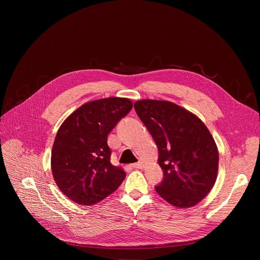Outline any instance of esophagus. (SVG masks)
<instances>
[{
  "instance_id": "obj_1",
  "label": "esophagus",
  "mask_w": 260,
  "mask_h": 260,
  "mask_svg": "<svg viewBox=\"0 0 260 260\" xmlns=\"http://www.w3.org/2000/svg\"><path fill=\"white\" fill-rule=\"evenodd\" d=\"M132 167L134 169H143V164L142 162H137V164H133Z\"/></svg>"
}]
</instances>
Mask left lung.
<instances>
[{
    "label": "left lung",
    "mask_w": 260,
    "mask_h": 260,
    "mask_svg": "<svg viewBox=\"0 0 260 260\" xmlns=\"http://www.w3.org/2000/svg\"><path fill=\"white\" fill-rule=\"evenodd\" d=\"M135 110L158 148L164 179L156 192L177 208L199 204L213 188L219 154L205 123L174 103L141 100Z\"/></svg>",
    "instance_id": "1"
}]
</instances>
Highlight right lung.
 <instances>
[{
	"instance_id": "add662e5",
	"label": "right lung",
	"mask_w": 260,
	"mask_h": 260,
	"mask_svg": "<svg viewBox=\"0 0 260 260\" xmlns=\"http://www.w3.org/2000/svg\"><path fill=\"white\" fill-rule=\"evenodd\" d=\"M132 108L128 99H101L82 105L62 122L52 147L51 171L67 198L90 206L120 186L125 172L111 164L107 139Z\"/></svg>"
}]
</instances>
